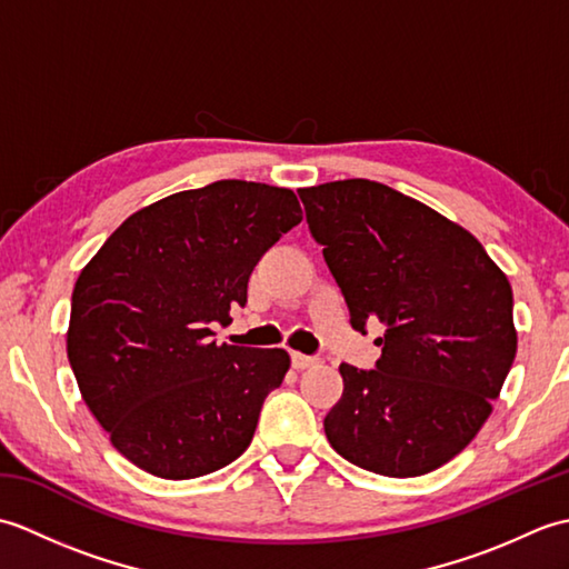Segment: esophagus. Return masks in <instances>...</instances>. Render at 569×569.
<instances>
[{"mask_svg":"<svg viewBox=\"0 0 569 569\" xmlns=\"http://www.w3.org/2000/svg\"><path fill=\"white\" fill-rule=\"evenodd\" d=\"M291 361H293V367L296 369H306V367H310V365H316V357H308V355H300V352H291Z\"/></svg>","mask_w":569,"mask_h":569,"instance_id":"obj_1","label":"esophagus"}]
</instances>
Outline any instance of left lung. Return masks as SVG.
<instances>
[{
  "label": "left lung",
  "instance_id": "obj_1",
  "mask_svg": "<svg viewBox=\"0 0 569 569\" xmlns=\"http://www.w3.org/2000/svg\"><path fill=\"white\" fill-rule=\"evenodd\" d=\"M298 196L352 328H386L377 369L340 365L325 435L373 475H428L475 440L513 365L509 278L465 227L377 180Z\"/></svg>",
  "mask_w": 569,
  "mask_h": 569
}]
</instances>
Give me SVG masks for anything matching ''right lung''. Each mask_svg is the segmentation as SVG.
Listing matches in <instances>:
<instances>
[{
    "mask_svg": "<svg viewBox=\"0 0 569 569\" xmlns=\"http://www.w3.org/2000/svg\"><path fill=\"white\" fill-rule=\"evenodd\" d=\"M303 220L293 190L217 180L119 224L80 271L68 359L117 452L161 479H196L247 450L281 386L286 349L217 345L253 266Z\"/></svg>",
    "mask_w": 569,
    "mask_h": 569,
    "instance_id": "add662e5",
    "label": "right lung"
}]
</instances>
